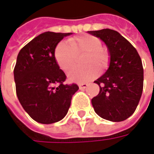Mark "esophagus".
Masks as SVG:
<instances>
[{
    "label": "esophagus",
    "instance_id": "34e87169",
    "mask_svg": "<svg viewBox=\"0 0 154 154\" xmlns=\"http://www.w3.org/2000/svg\"><path fill=\"white\" fill-rule=\"evenodd\" d=\"M88 87V83H80L79 84V88L81 90H84Z\"/></svg>",
    "mask_w": 154,
    "mask_h": 154
}]
</instances>
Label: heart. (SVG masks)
<instances>
[{
  "label": "heart",
  "instance_id": "1",
  "mask_svg": "<svg viewBox=\"0 0 154 154\" xmlns=\"http://www.w3.org/2000/svg\"><path fill=\"white\" fill-rule=\"evenodd\" d=\"M85 54L82 64L85 66L73 68L68 72V77L72 82H86L97 76L99 72L106 69L110 63V54L102 47L100 38L92 35L75 36L66 42H59L54 49V58L58 67L67 72L74 67L77 56Z\"/></svg>",
  "mask_w": 154,
  "mask_h": 154
}]
</instances>
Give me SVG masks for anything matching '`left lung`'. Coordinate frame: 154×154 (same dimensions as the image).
Wrapping results in <instances>:
<instances>
[{"instance_id": "obj_1", "label": "left lung", "mask_w": 154, "mask_h": 154, "mask_svg": "<svg viewBox=\"0 0 154 154\" xmlns=\"http://www.w3.org/2000/svg\"><path fill=\"white\" fill-rule=\"evenodd\" d=\"M106 44L110 67L94 82L100 91L91 99L96 113L110 121L119 122L135 111L142 96L143 68L135 48L116 30L104 29L88 31Z\"/></svg>"}]
</instances>
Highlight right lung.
I'll use <instances>...</instances> for the list:
<instances>
[{"mask_svg":"<svg viewBox=\"0 0 154 154\" xmlns=\"http://www.w3.org/2000/svg\"><path fill=\"white\" fill-rule=\"evenodd\" d=\"M71 33L45 32L22 48L14 68L19 101L32 119L53 124L63 119L77 84H64L66 75L54 58L55 47Z\"/></svg>","mask_w":154,"mask_h":154,"instance_id":"1","label":"right lung"}]
</instances>
